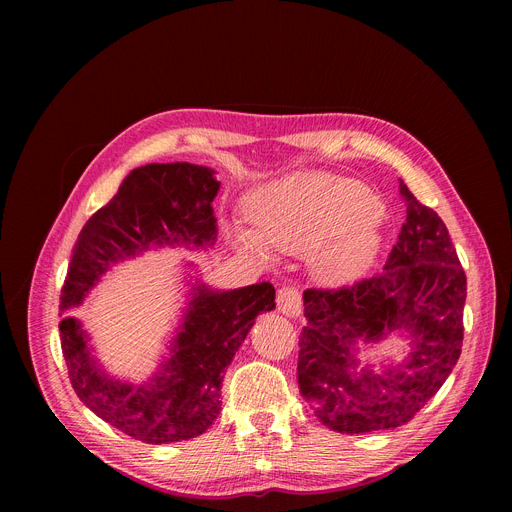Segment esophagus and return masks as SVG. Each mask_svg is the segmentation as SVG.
I'll return each mask as SVG.
<instances>
[{"label":"esophagus","instance_id":"obj_1","mask_svg":"<svg viewBox=\"0 0 512 512\" xmlns=\"http://www.w3.org/2000/svg\"><path fill=\"white\" fill-rule=\"evenodd\" d=\"M277 310L287 318H298L302 314V294L294 285H283L277 291Z\"/></svg>","mask_w":512,"mask_h":512}]
</instances>
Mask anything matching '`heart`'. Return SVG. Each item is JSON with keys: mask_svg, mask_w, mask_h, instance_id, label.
<instances>
[{"mask_svg": "<svg viewBox=\"0 0 512 512\" xmlns=\"http://www.w3.org/2000/svg\"><path fill=\"white\" fill-rule=\"evenodd\" d=\"M251 231L231 227L241 251L269 261L271 251L306 255L324 283H346L381 251L383 210L360 182L326 172H296L255 188L247 200Z\"/></svg>", "mask_w": 512, "mask_h": 512, "instance_id": "heart-1", "label": "heart"}]
</instances>
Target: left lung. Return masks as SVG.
Here are the masks:
<instances>
[{
	"instance_id": "8db88e82",
	"label": "left lung",
	"mask_w": 512,
	"mask_h": 512,
	"mask_svg": "<svg viewBox=\"0 0 512 512\" xmlns=\"http://www.w3.org/2000/svg\"><path fill=\"white\" fill-rule=\"evenodd\" d=\"M407 208L383 271L342 289H306L298 385L316 417L340 433L407 423L446 383L462 352L466 275L437 212L399 180ZM410 340L401 362L362 363L357 344Z\"/></svg>"
}]
</instances>
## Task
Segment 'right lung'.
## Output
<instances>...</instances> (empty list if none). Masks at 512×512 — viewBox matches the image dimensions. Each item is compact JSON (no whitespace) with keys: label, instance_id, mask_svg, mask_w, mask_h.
Masks as SVG:
<instances>
[{"label":"right lung","instance_id":"add662e5","mask_svg":"<svg viewBox=\"0 0 512 512\" xmlns=\"http://www.w3.org/2000/svg\"><path fill=\"white\" fill-rule=\"evenodd\" d=\"M214 174L188 162L131 170L117 194L85 223L68 263L58 330L72 389L97 417L143 444L190 440L212 425L221 413L229 364L255 318L275 308V287L263 281L214 289L198 275L190 279L178 328L166 344L168 354L141 385L111 377L101 367L89 332L70 310L79 308L117 263L164 247L212 249V200L221 188Z\"/></svg>","mask_w":512,"mask_h":512}]
</instances>
